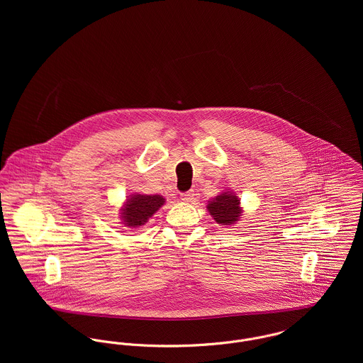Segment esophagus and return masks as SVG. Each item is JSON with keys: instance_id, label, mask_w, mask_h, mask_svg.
Instances as JSON below:
<instances>
[{"instance_id": "obj_1", "label": "esophagus", "mask_w": 363, "mask_h": 363, "mask_svg": "<svg viewBox=\"0 0 363 363\" xmlns=\"http://www.w3.org/2000/svg\"><path fill=\"white\" fill-rule=\"evenodd\" d=\"M182 200H183L184 203H193V201L196 200V196H194V193L187 191V193H183V194H182Z\"/></svg>"}]
</instances>
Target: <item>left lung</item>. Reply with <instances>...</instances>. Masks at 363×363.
Here are the masks:
<instances>
[{"mask_svg":"<svg viewBox=\"0 0 363 363\" xmlns=\"http://www.w3.org/2000/svg\"><path fill=\"white\" fill-rule=\"evenodd\" d=\"M239 204H240L239 197L226 191V193L218 196L216 199H213L208 204L207 208L209 213L213 216V219L218 223L232 225L239 219V216L242 213V209L239 207Z\"/></svg>","mask_w":363,"mask_h":363,"instance_id":"left-lung-1","label":"left lung"}]
</instances>
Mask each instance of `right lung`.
Segmentation results:
<instances>
[{
	"mask_svg": "<svg viewBox=\"0 0 363 363\" xmlns=\"http://www.w3.org/2000/svg\"><path fill=\"white\" fill-rule=\"evenodd\" d=\"M164 199L160 196H145L134 194L127 200L125 206L121 209V218L127 226H141L163 206Z\"/></svg>",
	"mask_w": 363,
	"mask_h": 363,
	"instance_id": "1",
	"label": "right lung"
}]
</instances>
